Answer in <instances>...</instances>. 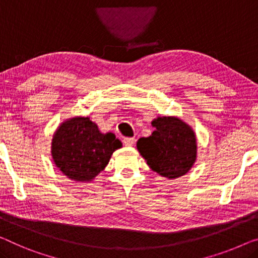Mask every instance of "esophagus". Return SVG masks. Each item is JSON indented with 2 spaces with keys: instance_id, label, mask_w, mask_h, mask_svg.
<instances>
[{
  "instance_id": "esophagus-1",
  "label": "esophagus",
  "mask_w": 258,
  "mask_h": 258,
  "mask_svg": "<svg viewBox=\"0 0 258 258\" xmlns=\"http://www.w3.org/2000/svg\"><path fill=\"white\" fill-rule=\"evenodd\" d=\"M122 142H124L125 146H132L136 142V138H124Z\"/></svg>"
}]
</instances>
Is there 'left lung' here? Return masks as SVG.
I'll use <instances>...</instances> for the list:
<instances>
[{"instance_id": "1", "label": "left lung", "mask_w": 258, "mask_h": 258, "mask_svg": "<svg viewBox=\"0 0 258 258\" xmlns=\"http://www.w3.org/2000/svg\"><path fill=\"white\" fill-rule=\"evenodd\" d=\"M155 131L140 138L137 148L153 171L169 179L189 172L197 159V139L189 125L177 117H157Z\"/></svg>"}]
</instances>
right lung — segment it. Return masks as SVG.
I'll return each mask as SVG.
<instances>
[{"label":"right lung","mask_w":258,"mask_h":258,"mask_svg":"<svg viewBox=\"0 0 258 258\" xmlns=\"http://www.w3.org/2000/svg\"><path fill=\"white\" fill-rule=\"evenodd\" d=\"M113 133H101L88 117L63 121L52 139V157L59 170L75 182H90L121 147Z\"/></svg>","instance_id":"1"}]
</instances>
